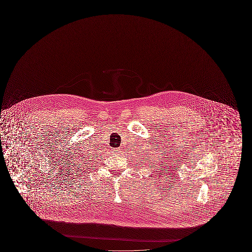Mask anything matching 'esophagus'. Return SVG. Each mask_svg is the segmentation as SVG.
<instances>
[{"label":"esophagus","instance_id":"1","mask_svg":"<svg viewBox=\"0 0 252 252\" xmlns=\"http://www.w3.org/2000/svg\"><path fill=\"white\" fill-rule=\"evenodd\" d=\"M112 152H113V153H114V154H115V155H117V154H118V153H120V152H121L120 148H114V149H113V151H112Z\"/></svg>","mask_w":252,"mask_h":252}]
</instances>
